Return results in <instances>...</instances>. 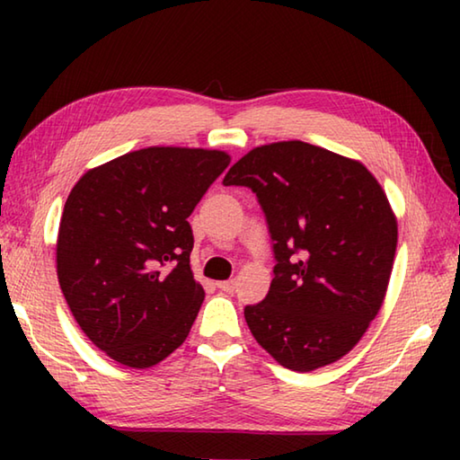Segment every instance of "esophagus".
Here are the masks:
<instances>
[{
    "instance_id": "34e87169",
    "label": "esophagus",
    "mask_w": 460,
    "mask_h": 460,
    "mask_svg": "<svg viewBox=\"0 0 460 460\" xmlns=\"http://www.w3.org/2000/svg\"><path fill=\"white\" fill-rule=\"evenodd\" d=\"M235 286H237V282H235V279H225V282H219V284H217V288H219V290H223V292H233V290H235Z\"/></svg>"
}]
</instances>
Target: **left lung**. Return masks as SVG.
<instances>
[{"label": "left lung", "instance_id": "left-lung-1", "mask_svg": "<svg viewBox=\"0 0 460 460\" xmlns=\"http://www.w3.org/2000/svg\"><path fill=\"white\" fill-rule=\"evenodd\" d=\"M266 213L276 268L245 306L255 341L292 371H314L361 341L385 300L398 219L359 160L290 139L253 147L225 176Z\"/></svg>", "mask_w": 460, "mask_h": 460}]
</instances>
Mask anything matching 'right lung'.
Instances as JSON below:
<instances>
[{
    "mask_svg": "<svg viewBox=\"0 0 460 460\" xmlns=\"http://www.w3.org/2000/svg\"><path fill=\"white\" fill-rule=\"evenodd\" d=\"M231 155L152 146L84 172L60 217L57 274L93 345L134 369L189 337L205 290L190 270L189 217Z\"/></svg>",
    "mask_w": 460,
    "mask_h": 460,
    "instance_id": "obj_1",
    "label": "right lung"
}]
</instances>
